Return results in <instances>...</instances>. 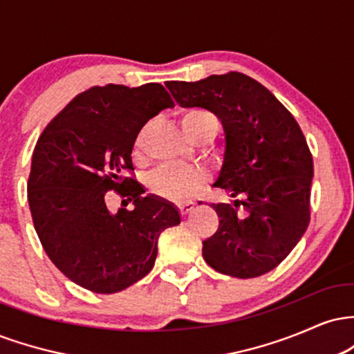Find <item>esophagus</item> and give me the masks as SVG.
<instances>
[{
	"label": "esophagus",
	"mask_w": 354,
	"mask_h": 354,
	"mask_svg": "<svg viewBox=\"0 0 354 354\" xmlns=\"http://www.w3.org/2000/svg\"><path fill=\"white\" fill-rule=\"evenodd\" d=\"M193 208H194L193 201H185V203H180V205H178V209H180L181 216H186V214L193 211Z\"/></svg>",
	"instance_id": "esophagus-1"
}]
</instances>
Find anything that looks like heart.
Returning <instances> with one entry per match:
<instances>
[{"label": "heart", "instance_id": "b5f03b06", "mask_svg": "<svg viewBox=\"0 0 354 354\" xmlns=\"http://www.w3.org/2000/svg\"><path fill=\"white\" fill-rule=\"evenodd\" d=\"M213 124L218 126L216 118H214L213 113L201 108L188 109L181 116V126L186 131V135H191V133L198 131V129ZM145 135L146 128L141 129L140 135L136 138V149H140L141 145H143ZM203 183H205V174L201 171L189 168H176V166H165V168H160L153 174L149 186H151L153 193L158 194V196L180 203L193 196L201 188Z\"/></svg>", "mask_w": 354, "mask_h": 354}]
</instances>
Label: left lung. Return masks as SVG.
Instances as JSON below:
<instances>
[{
    "label": "left lung",
    "instance_id": "8db88e82",
    "mask_svg": "<svg viewBox=\"0 0 354 354\" xmlns=\"http://www.w3.org/2000/svg\"><path fill=\"white\" fill-rule=\"evenodd\" d=\"M181 106L214 113L226 136L214 183L233 205H211L219 226L203 241V258L234 278L274 270L310 225L313 156L301 128L273 93L238 71L206 80L166 81Z\"/></svg>",
    "mask_w": 354,
    "mask_h": 354
}]
</instances>
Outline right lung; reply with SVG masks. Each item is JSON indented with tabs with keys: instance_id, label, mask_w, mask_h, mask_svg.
I'll use <instances>...</instances> for the list:
<instances>
[{
	"instance_id": "1",
	"label": "right lung",
	"mask_w": 354,
	"mask_h": 354,
	"mask_svg": "<svg viewBox=\"0 0 354 354\" xmlns=\"http://www.w3.org/2000/svg\"><path fill=\"white\" fill-rule=\"evenodd\" d=\"M169 106L174 101L163 84L93 86L53 118L35 146L28 180L35 230L61 273L93 293H118L145 278L160 234L180 225L173 205L141 198L131 174L138 133ZM108 190L136 209L109 212Z\"/></svg>"
}]
</instances>
